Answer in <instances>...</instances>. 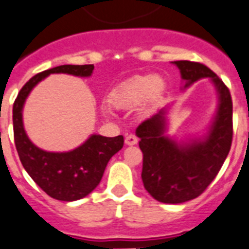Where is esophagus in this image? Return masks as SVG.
<instances>
[{
	"mask_svg": "<svg viewBox=\"0 0 249 249\" xmlns=\"http://www.w3.org/2000/svg\"><path fill=\"white\" fill-rule=\"evenodd\" d=\"M138 142V138L136 136H133V134H129L125 137V145L128 146H133V145H137Z\"/></svg>",
	"mask_w": 249,
	"mask_h": 249,
	"instance_id": "esophagus-1",
	"label": "esophagus"
}]
</instances>
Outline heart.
Listing matches in <instances>:
<instances>
[{
    "instance_id": "b5f03b06",
    "label": "heart",
    "mask_w": 249,
    "mask_h": 249,
    "mask_svg": "<svg viewBox=\"0 0 249 249\" xmlns=\"http://www.w3.org/2000/svg\"><path fill=\"white\" fill-rule=\"evenodd\" d=\"M164 83L155 74H143L134 75L123 85L117 87L111 94V103L117 108L130 109L137 107L143 102V112L150 113L154 111L163 96ZM104 111L109 113L111 109L108 106Z\"/></svg>"
}]
</instances>
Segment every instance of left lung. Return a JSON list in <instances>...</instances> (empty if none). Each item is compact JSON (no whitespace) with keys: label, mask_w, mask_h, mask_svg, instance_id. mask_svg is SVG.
<instances>
[{"label":"left lung","mask_w":249,"mask_h":249,"mask_svg":"<svg viewBox=\"0 0 249 249\" xmlns=\"http://www.w3.org/2000/svg\"><path fill=\"white\" fill-rule=\"evenodd\" d=\"M185 90L209 78L217 92V111L201 137L178 141L168 134V106L138 125L136 134L143 154L142 181L150 196L163 204H181L204 192L221 170L232 141V100L229 89L208 66L172 61Z\"/></svg>","instance_id":"8db88e82"}]
</instances>
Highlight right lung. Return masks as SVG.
I'll use <instances>...</instances> for the list:
<instances>
[{
  "label": "right lung",
  "instance_id": "1",
  "mask_svg": "<svg viewBox=\"0 0 249 249\" xmlns=\"http://www.w3.org/2000/svg\"><path fill=\"white\" fill-rule=\"evenodd\" d=\"M94 65H61L36 74L28 81L13 106L15 147L24 170L48 196L60 201H77L90 195L103 178L109 159L124 146V137L91 134L82 145L69 151H47L28 138L23 125V107L34 87L49 74L90 77Z\"/></svg>",
  "mask_w": 249,
  "mask_h": 249
}]
</instances>
